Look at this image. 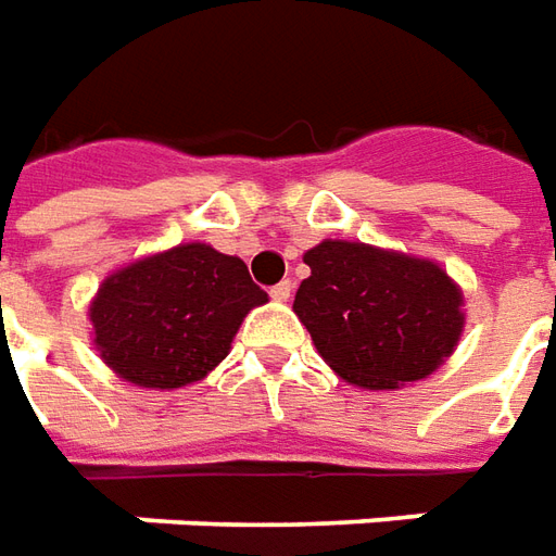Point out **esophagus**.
Segmentation results:
<instances>
[{"label": "esophagus", "instance_id": "34e87169", "mask_svg": "<svg viewBox=\"0 0 556 556\" xmlns=\"http://www.w3.org/2000/svg\"><path fill=\"white\" fill-rule=\"evenodd\" d=\"M290 293H293V285H290V281H278V285L269 290V296L275 302H287L290 300Z\"/></svg>", "mask_w": 556, "mask_h": 556}]
</instances>
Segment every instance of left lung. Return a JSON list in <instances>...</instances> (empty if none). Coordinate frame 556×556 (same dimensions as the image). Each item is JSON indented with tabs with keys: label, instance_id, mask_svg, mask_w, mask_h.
<instances>
[{
	"label": "left lung",
	"instance_id": "8db88e82",
	"mask_svg": "<svg viewBox=\"0 0 556 556\" xmlns=\"http://www.w3.org/2000/svg\"><path fill=\"white\" fill-rule=\"evenodd\" d=\"M293 312L344 381L369 390L420 381L463 332V293L430 260L359 241H320Z\"/></svg>",
	"mask_w": 556,
	"mask_h": 556
}]
</instances>
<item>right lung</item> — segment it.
<instances>
[{
	"mask_svg": "<svg viewBox=\"0 0 556 556\" xmlns=\"http://www.w3.org/2000/svg\"><path fill=\"white\" fill-rule=\"evenodd\" d=\"M266 300L239 256L197 241L114 271L90 320L114 372L139 388L172 390L212 372L244 315Z\"/></svg>",
	"mask_w": 556,
	"mask_h": 556,
	"instance_id": "right-lung-1",
	"label": "right lung"
}]
</instances>
